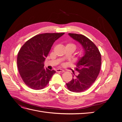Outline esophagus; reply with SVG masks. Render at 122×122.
I'll list each match as a JSON object with an SVG mask.
<instances>
[{"label":"esophagus","mask_w":122,"mask_h":122,"mask_svg":"<svg viewBox=\"0 0 122 122\" xmlns=\"http://www.w3.org/2000/svg\"><path fill=\"white\" fill-rule=\"evenodd\" d=\"M56 71L57 72H61V73H62V72H65L64 70H61V69H57V70H56Z\"/></svg>","instance_id":"esophagus-1"}]
</instances>
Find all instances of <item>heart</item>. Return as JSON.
I'll return each instance as SVG.
<instances>
[{"mask_svg":"<svg viewBox=\"0 0 122 122\" xmlns=\"http://www.w3.org/2000/svg\"><path fill=\"white\" fill-rule=\"evenodd\" d=\"M67 45H68V46H71L73 47V48H74L75 49H76V45H75L74 44H73V43H68V44H67ZM67 45H66V46H67Z\"/></svg>","mask_w":122,"mask_h":122,"instance_id":"obj_1","label":"heart"}]
</instances>
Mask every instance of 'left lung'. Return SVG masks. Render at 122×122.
Here are the masks:
<instances>
[{
    "mask_svg": "<svg viewBox=\"0 0 122 122\" xmlns=\"http://www.w3.org/2000/svg\"><path fill=\"white\" fill-rule=\"evenodd\" d=\"M69 35L84 49L83 56L77 62L75 69L79 74L77 76L74 74L72 79L66 83L69 91L79 93L89 88L96 80L100 71L101 56L97 46L86 36L70 33Z\"/></svg>",
    "mask_w": 122,
    "mask_h": 122,
    "instance_id": "8db88e82",
    "label": "left lung"
}]
</instances>
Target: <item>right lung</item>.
<instances>
[{
	"label": "right lung",
	"mask_w": 122,
	"mask_h": 122,
	"mask_svg": "<svg viewBox=\"0 0 122 122\" xmlns=\"http://www.w3.org/2000/svg\"><path fill=\"white\" fill-rule=\"evenodd\" d=\"M65 33H45L36 35L25 42L17 56L18 71L23 82L33 90L47 86L54 70L44 68V62L54 42Z\"/></svg>",
	"instance_id": "add662e5"
}]
</instances>
